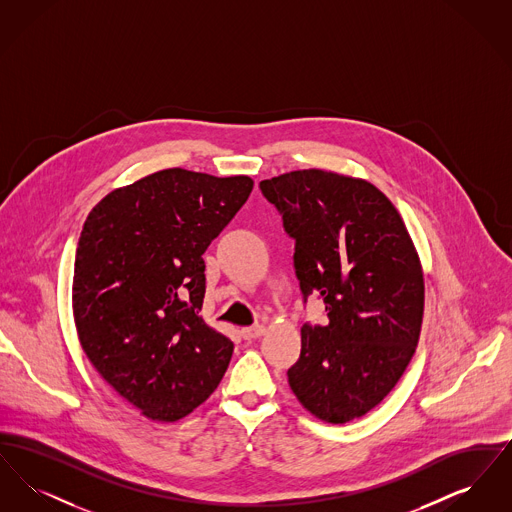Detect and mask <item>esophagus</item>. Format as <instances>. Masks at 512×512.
Listing matches in <instances>:
<instances>
[{"label":"esophagus","mask_w":512,"mask_h":512,"mask_svg":"<svg viewBox=\"0 0 512 512\" xmlns=\"http://www.w3.org/2000/svg\"><path fill=\"white\" fill-rule=\"evenodd\" d=\"M265 332H267V328H265L263 324L247 326V328H242V338L247 341L257 340V338H261Z\"/></svg>","instance_id":"34e87169"}]
</instances>
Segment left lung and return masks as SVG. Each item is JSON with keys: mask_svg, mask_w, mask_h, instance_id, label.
Listing matches in <instances>:
<instances>
[{"mask_svg": "<svg viewBox=\"0 0 512 512\" xmlns=\"http://www.w3.org/2000/svg\"><path fill=\"white\" fill-rule=\"evenodd\" d=\"M295 240L303 299L322 297L328 324L301 328L288 370L299 403L330 424L374 409L413 359L424 315V276L407 226L363 178L307 169L263 180Z\"/></svg>", "mask_w": 512, "mask_h": 512, "instance_id": "8db88e82", "label": "left lung"}]
</instances>
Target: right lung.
Returning a JSON list of instances; mask_svg holds the SVG:
<instances>
[{"label":"right lung","mask_w":512,"mask_h":512,"mask_svg":"<svg viewBox=\"0 0 512 512\" xmlns=\"http://www.w3.org/2000/svg\"><path fill=\"white\" fill-rule=\"evenodd\" d=\"M249 176L165 169L105 195L74 259L78 340L103 380L157 422L217 390L234 343L199 317L203 253L242 209Z\"/></svg>","instance_id":"add662e5"}]
</instances>
